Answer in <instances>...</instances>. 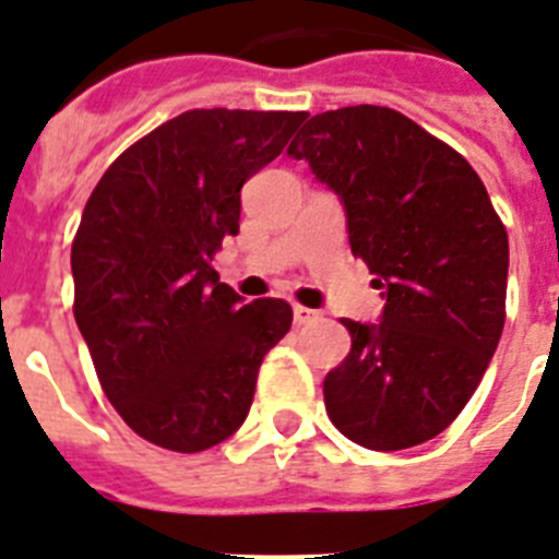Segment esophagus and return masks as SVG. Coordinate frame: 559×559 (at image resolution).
I'll use <instances>...</instances> for the list:
<instances>
[{"mask_svg":"<svg viewBox=\"0 0 559 559\" xmlns=\"http://www.w3.org/2000/svg\"><path fill=\"white\" fill-rule=\"evenodd\" d=\"M293 316H295V323H298V326H304V323L318 321V318H321V312H318V309H309V307H301V304H295Z\"/></svg>","mask_w":559,"mask_h":559,"instance_id":"1","label":"esophagus"}]
</instances>
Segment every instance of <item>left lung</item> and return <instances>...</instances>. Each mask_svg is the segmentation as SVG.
Masks as SVG:
<instances>
[{"mask_svg": "<svg viewBox=\"0 0 559 559\" xmlns=\"http://www.w3.org/2000/svg\"><path fill=\"white\" fill-rule=\"evenodd\" d=\"M287 153L341 199L386 301L378 323L344 318L352 349L323 381L326 415L374 452L426 443L475 395L503 332V222L472 164L389 107L318 112Z\"/></svg>", "mask_w": 559, "mask_h": 559, "instance_id": "8db88e82", "label": "left lung"}]
</instances>
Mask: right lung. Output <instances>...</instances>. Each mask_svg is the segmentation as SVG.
Wrapping results in <instances>:
<instances>
[{
  "instance_id": "add662e5",
  "label": "right lung",
  "mask_w": 559,
  "mask_h": 559,
  "mask_svg": "<svg viewBox=\"0 0 559 559\" xmlns=\"http://www.w3.org/2000/svg\"><path fill=\"white\" fill-rule=\"evenodd\" d=\"M307 112L187 110L128 147L84 204L73 316L124 424L170 452H204L247 420L266 352L289 332L281 298L243 304L215 250L238 233L241 187Z\"/></svg>"
}]
</instances>
